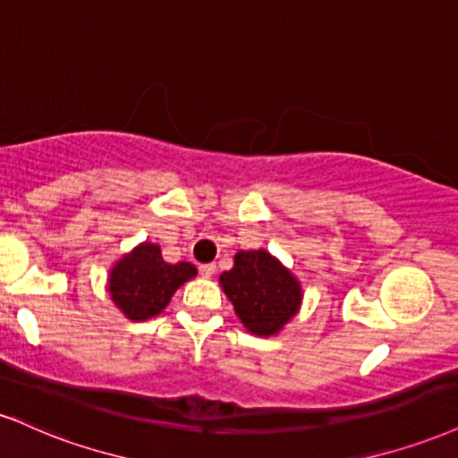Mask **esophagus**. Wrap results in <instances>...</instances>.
I'll return each mask as SVG.
<instances>
[{"instance_id": "34e87169", "label": "esophagus", "mask_w": 458, "mask_h": 458, "mask_svg": "<svg viewBox=\"0 0 458 458\" xmlns=\"http://www.w3.org/2000/svg\"><path fill=\"white\" fill-rule=\"evenodd\" d=\"M198 273H200L202 277H213L215 264H200V267H198Z\"/></svg>"}]
</instances>
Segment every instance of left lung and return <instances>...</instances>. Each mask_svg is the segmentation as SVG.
I'll use <instances>...</instances> for the list:
<instances>
[{"mask_svg":"<svg viewBox=\"0 0 458 458\" xmlns=\"http://www.w3.org/2000/svg\"><path fill=\"white\" fill-rule=\"evenodd\" d=\"M219 284L245 328L264 337L279 333L302 299L294 275L264 250L236 253L234 267L219 275Z\"/></svg>","mask_w":458,"mask_h":458,"instance_id":"left-lung-1","label":"left lung"}]
</instances>
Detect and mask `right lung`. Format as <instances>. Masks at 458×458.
<instances>
[{
  "label": "right lung",
  "instance_id": "add662e5",
  "mask_svg": "<svg viewBox=\"0 0 458 458\" xmlns=\"http://www.w3.org/2000/svg\"><path fill=\"white\" fill-rule=\"evenodd\" d=\"M191 277H196L194 264H168L164 262L159 245L142 243L114 264L108 292L125 316L140 322L157 316L168 305L176 288Z\"/></svg>",
  "mask_w": 458,
  "mask_h": 458
}]
</instances>
